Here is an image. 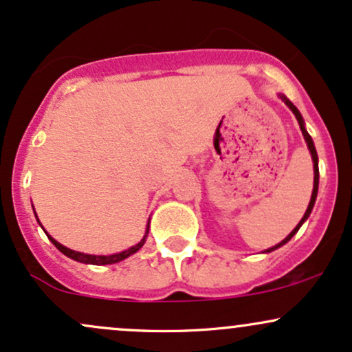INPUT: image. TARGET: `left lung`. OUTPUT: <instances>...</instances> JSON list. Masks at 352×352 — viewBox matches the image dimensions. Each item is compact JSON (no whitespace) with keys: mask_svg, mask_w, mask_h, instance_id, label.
Masks as SVG:
<instances>
[{"mask_svg":"<svg viewBox=\"0 0 352 352\" xmlns=\"http://www.w3.org/2000/svg\"><path fill=\"white\" fill-rule=\"evenodd\" d=\"M281 98V100L283 102L286 104V106H288L289 109H292V112L294 114V117H296L298 119V124H300V129H301V132H302V137H305V140H306V144H308V148H309V152H311V159H313V168H314V184H313V193H311V200H309V205H308V208H306V212H305V215H302V218H301V221L300 223L296 225V228L293 230L292 233H289L288 236L285 238V240L283 241H280V243L278 245H274V246H272V248H268L266 250L265 253H270V252H273V250H276V248H280V246H283L285 243H288L289 240H292V238L294 236V233L298 232V230H300V227L302 223H305L306 220H308V217H309V213H311V210H313V207H314V201H316V195H318V185H319V168H318V153H316V148H314V144H313V139H311V135L308 134V131H306L305 129V120H302V117H301V114H300V111H298L296 109V106H294V104L292 102V100H289L288 98H286V96H280Z\"/></svg>","mask_w":352,"mask_h":352,"instance_id":"obj_1","label":"left lung"}]
</instances>
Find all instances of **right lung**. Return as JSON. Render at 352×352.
Segmentation results:
<instances>
[{
    "mask_svg": "<svg viewBox=\"0 0 352 352\" xmlns=\"http://www.w3.org/2000/svg\"><path fill=\"white\" fill-rule=\"evenodd\" d=\"M36 218H38V217H36ZM148 223H151V220H148ZM148 223H147V230H145V235H144L142 240L139 241V243L134 245V246H131V248H129V250H124V252H120V253L107 254V256H106V254H87V253L74 252V250L66 248V246H64V245H60L59 241H56L54 238H52L51 235H47V233H46V235L51 240V243L54 245L60 253H64V254H66V256H69L71 260L79 261V263H86V265H112V263H119V261L125 260V258H129V256H131V254L137 253L140 248H142L144 243H145V238H147L148 228H151V227H148ZM39 225H41V223H39Z\"/></svg>",
    "mask_w": 352,
    "mask_h": 352,
    "instance_id": "add662e5",
    "label": "right lung"
}]
</instances>
